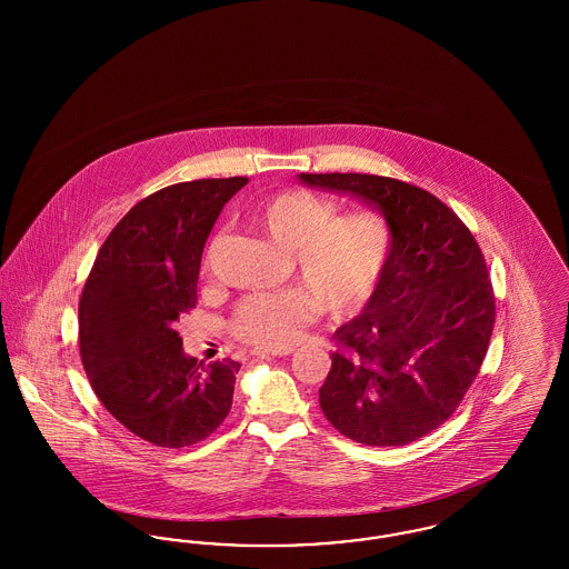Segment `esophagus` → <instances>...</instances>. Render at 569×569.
<instances>
[{"mask_svg":"<svg viewBox=\"0 0 569 569\" xmlns=\"http://www.w3.org/2000/svg\"><path fill=\"white\" fill-rule=\"evenodd\" d=\"M295 352V350H253V356L256 358H269V356H290V353Z\"/></svg>","mask_w":569,"mask_h":569,"instance_id":"obj_1","label":"esophagus"}]
</instances>
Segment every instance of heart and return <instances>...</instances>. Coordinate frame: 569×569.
I'll use <instances>...</instances> for the list:
<instances>
[{
	"label": "heart",
	"instance_id": "b5f03b06",
	"mask_svg": "<svg viewBox=\"0 0 569 569\" xmlns=\"http://www.w3.org/2000/svg\"><path fill=\"white\" fill-rule=\"evenodd\" d=\"M341 207L309 190L279 191L253 211V223L292 251L302 288L243 298L232 318L234 339L258 350H288L325 309L335 320L362 313L390 271L395 228L373 209Z\"/></svg>",
	"mask_w": 569,
	"mask_h": 569
}]
</instances>
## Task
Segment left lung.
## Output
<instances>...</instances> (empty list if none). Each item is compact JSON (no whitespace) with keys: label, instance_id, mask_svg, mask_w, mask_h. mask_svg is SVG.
<instances>
[{"label":"left lung","instance_id":"obj_1","mask_svg":"<svg viewBox=\"0 0 569 569\" xmlns=\"http://www.w3.org/2000/svg\"><path fill=\"white\" fill-rule=\"evenodd\" d=\"M298 179L350 193L395 228L378 298L335 332L320 388L326 420L365 446H406L433 433L487 358L495 292L480 244L448 204L406 181L358 172Z\"/></svg>","mask_w":569,"mask_h":569}]
</instances>
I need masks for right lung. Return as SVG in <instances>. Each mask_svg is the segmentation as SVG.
<instances>
[{
  "label": "right lung",
  "mask_w": 569,
  "mask_h": 569,
  "mask_svg": "<svg viewBox=\"0 0 569 569\" xmlns=\"http://www.w3.org/2000/svg\"><path fill=\"white\" fill-rule=\"evenodd\" d=\"M247 181L198 179L142 198L110 230L82 286V369L110 416L153 446L198 443L230 413L241 362L188 358L174 326L196 309L202 249Z\"/></svg>",
  "instance_id": "right-lung-1"
}]
</instances>
